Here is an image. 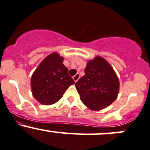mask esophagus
Returning a JSON list of instances; mask_svg holds the SVG:
<instances>
[{
    "label": "esophagus",
    "mask_w": 150,
    "mask_h": 150,
    "mask_svg": "<svg viewBox=\"0 0 150 150\" xmlns=\"http://www.w3.org/2000/svg\"><path fill=\"white\" fill-rule=\"evenodd\" d=\"M79 78H80L79 73H77L76 75H74V76H73V80H74V81H75V82L78 81V80H79Z\"/></svg>",
    "instance_id": "esophagus-1"
}]
</instances>
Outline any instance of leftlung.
I'll use <instances>...</instances> for the list:
<instances>
[{
  "label": "left lung",
  "mask_w": 150,
  "mask_h": 150,
  "mask_svg": "<svg viewBox=\"0 0 150 150\" xmlns=\"http://www.w3.org/2000/svg\"><path fill=\"white\" fill-rule=\"evenodd\" d=\"M80 100L90 109H103L117 98L119 82L111 66L100 57L88 61L85 75L75 83Z\"/></svg>",
  "instance_id": "left-lung-1"
}]
</instances>
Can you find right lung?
<instances>
[{
  "label": "right lung",
  "mask_w": 150,
  "mask_h": 150,
  "mask_svg": "<svg viewBox=\"0 0 150 150\" xmlns=\"http://www.w3.org/2000/svg\"><path fill=\"white\" fill-rule=\"evenodd\" d=\"M63 57L57 52L47 56L31 76V86L34 97L43 105L57 102L75 81L63 64Z\"/></svg>",
  "instance_id": "obj_1"
}]
</instances>
